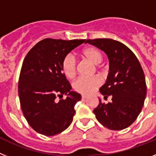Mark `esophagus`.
<instances>
[{"label":"esophagus","mask_w":156,"mask_h":156,"mask_svg":"<svg viewBox=\"0 0 156 156\" xmlns=\"http://www.w3.org/2000/svg\"><path fill=\"white\" fill-rule=\"evenodd\" d=\"M81 98H82L83 99H87V98H88V96H87V95H81Z\"/></svg>","instance_id":"1"}]
</instances>
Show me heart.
Returning <instances> with one entry per match:
<instances>
[{
    "mask_svg": "<svg viewBox=\"0 0 156 156\" xmlns=\"http://www.w3.org/2000/svg\"><path fill=\"white\" fill-rule=\"evenodd\" d=\"M80 55L83 59L93 64H98L102 61V54L100 50L95 47H87L81 50ZM62 72L68 79L75 78L77 73L76 61L71 56H66L61 63ZM101 80L98 77L90 78H81L75 81L73 88L74 90L82 95H89L100 86Z\"/></svg>",
    "mask_w": 156,
    "mask_h": 156,
    "instance_id": "heart-1",
    "label": "heart"
}]
</instances>
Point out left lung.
<instances>
[{
	"instance_id": "left-lung-1",
	"label": "left lung",
	"mask_w": 156,
	"mask_h": 156,
	"mask_svg": "<svg viewBox=\"0 0 156 156\" xmlns=\"http://www.w3.org/2000/svg\"><path fill=\"white\" fill-rule=\"evenodd\" d=\"M104 51L109 61L106 83L99 91L112 102L99 104L93 110L98 121L106 128L123 130L131 125L142 109L147 86L144 74L137 57L127 46L112 39L87 40Z\"/></svg>"
}]
</instances>
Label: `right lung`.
Wrapping results in <instances>:
<instances>
[{
    "mask_svg": "<svg viewBox=\"0 0 156 156\" xmlns=\"http://www.w3.org/2000/svg\"><path fill=\"white\" fill-rule=\"evenodd\" d=\"M85 40L44 39L36 43L24 59L19 81V100L25 118L36 132L56 135L72 122L75 106L81 97L78 92L71 91L61 63ZM63 94L68 96L62 99Z\"/></svg>",
    "mask_w": 156,
    "mask_h": 156,
    "instance_id": "right-lung-1",
    "label": "right lung"
}]
</instances>
